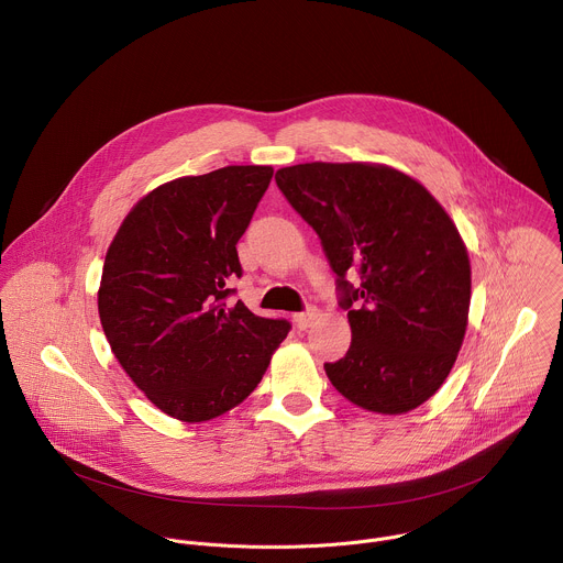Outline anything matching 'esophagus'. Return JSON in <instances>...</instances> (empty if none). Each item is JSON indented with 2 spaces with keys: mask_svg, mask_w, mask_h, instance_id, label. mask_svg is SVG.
<instances>
[{
  "mask_svg": "<svg viewBox=\"0 0 563 563\" xmlns=\"http://www.w3.org/2000/svg\"><path fill=\"white\" fill-rule=\"evenodd\" d=\"M316 316H318L316 307H307L305 311L294 313V323H296L298 330H307V328L313 323V320H316Z\"/></svg>",
  "mask_w": 563,
  "mask_h": 563,
  "instance_id": "1",
  "label": "esophagus"
}]
</instances>
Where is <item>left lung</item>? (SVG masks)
Returning <instances> with one entry per match:
<instances>
[{
	"label": "left lung",
	"mask_w": 563,
	"mask_h": 563,
	"mask_svg": "<svg viewBox=\"0 0 563 563\" xmlns=\"http://www.w3.org/2000/svg\"><path fill=\"white\" fill-rule=\"evenodd\" d=\"M276 185L318 233L347 309L352 345L325 363L332 385L369 412L419 408L467 328L470 261L454 222L423 185L383 165L307 163L276 172Z\"/></svg>",
	"instance_id": "left-lung-1"
}]
</instances>
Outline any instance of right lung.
Segmentation results:
<instances>
[{
    "instance_id": "1",
    "label": "right lung",
    "mask_w": 563,
    "mask_h": 563,
    "mask_svg": "<svg viewBox=\"0 0 563 563\" xmlns=\"http://www.w3.org/2000/svg\"><path fill=\"white\" fill-rule=\"evenodd\" d=\"M272 176V167H224L157 187L107 252L98 291L107 341L174 419L200 423L243 404L291 330L227 300L243 276L235 245Z\"/></svg>"
}]
</instances>
